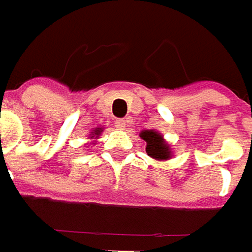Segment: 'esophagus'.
I'll return each mask as SVG.
<instances>
[{
    "mask_svg": "<svg viewBox=\"0 0 252 252\" xmlns=\"http://www.w3.org/2000/svg\"><path fill=\"white\" fill-rule=\"evenodd\" d=\"M125 125H126V121H125V119H116V121H115V126H116V129H119V130H123V129H125Z\"/></svg>",
    "mask_w": 252,
    "mask_h": 252,
    "instance_id": "34e87169",
    "label": "esophagus"
}]
</instances>
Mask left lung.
I'll return each instance as SVG.
<instances>
[{
  "instance_id": "obj_1",
  "label": "left lung",
  "mask_w": 252,
  "mask_h": 252,
  "mask_svg": "<svg viewBox=\"0 0 252 252\" xmlns=\"http://www.w3.org/2000/svg\"><path fill=\"white\" fill-rule=\"evenodd\" d=\"M140 137L147 143L146 153L156 160H167L171 157L169 147L164 143L162 136L154 130H144L140 133Z\"/></svg>"
}]
</instances>
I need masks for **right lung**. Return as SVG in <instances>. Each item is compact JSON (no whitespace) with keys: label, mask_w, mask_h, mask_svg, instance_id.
Returning <instances> with one entry per match:
<instances>
[{"label":"right lung","mask_w":252,"mask_h":252,"mask_svg":"<svg viewBox=\"0 0 252 252\" xmlns=\"http://www.w3.org/2000/svg\"><path fill=\"white\" fill-rule=\"evenodd\" d=\"M99 131L101 130H94L92 133H94V134H99ZM92 137H94V136H92Z\"/></svg>","instance_id":"right-lung-1"}]
</instances>
